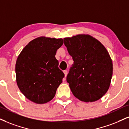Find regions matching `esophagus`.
Wrapping results in <instances>:
<instances>
[{"label": "esophagus", "instance_id": "34e87169", "mask_svg": "<svg viewBox=\"0 0 129 129\" xmlns=\"http://www.w3.org/2000/svg\"><path fill=\"white\" fill-rule=\"evenodd\" d=\"M64 76H65V77H66V76H67V74H68V71H64Z\"/></svg>", "mask_w": 129, "mask_h": 129}]
</instances>
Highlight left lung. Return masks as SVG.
<instances>
[{
    "mask_svg": "<svg viewBox=\"0 0 129 129\" xmlns=\"http://www.w3.org/2000/svg\"><path fill=\"white\" fill-rule=\"evenodd\" d=\"M63 40L74 60L66 78L73 94L85 102L100 99L108 90L112 76L108 52L90 35H78Z\"/></svg>",
    "mask_w": 129,
    "mask_h": 129,
    "instance_id": "obj_1",
    "label": "left lung"
}]
</instances>
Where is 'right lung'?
Returning a JSON list of instances; mask_svg holds the SVG:
<instances>
[{
  "instance_id": "obj_1",
  "label": "right lung",
  "mask_w": 129,
  "mask_h": 129,
  "mask_svg": "<svg viewBox=\"0 0 129 129\" xmlns=\"http://www.w3.org/2000/svg\"><path fill=\"white\" fill-rule=\"evenodd\" d=\"M63 44L62 39L39 37L28 43L18 55L15 64L17 85L33 102L45 103L55 96L64 77L55 57Z\"/></svg>"
}]
</instances>
